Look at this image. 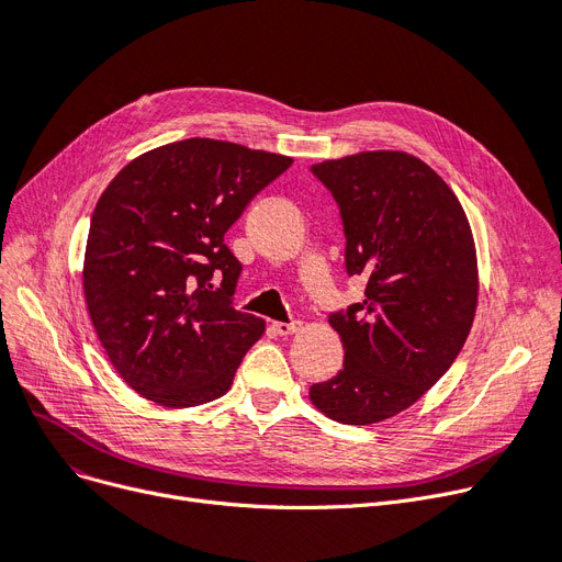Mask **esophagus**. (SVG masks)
Returning a JSON list of instances; mask_svg holds the SVG:
<instances>
[{
    "label": "esophagus",
    "instance_id": "1",
    "mask_svg": "<svg viewBox=\"0 0 562 562\" xmlns=\"http://www.w3.org/2000/svg\"><path fill=\"white\" fill-rule=\"evenodd\" d=\"M273 330L278 335H294L301 330V322H273Z\"/></svg>",
    "mask_w": 562,
    "mask_h": 562
}]
</instances>
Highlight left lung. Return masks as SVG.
Segmentation results:
<instances>
[{
	"label": "left lung",
	"mask_w": 562,
	"mask_h": 562,
	"mask_svg": "<svg viewBox=\"0 0 562 562\" xmlns=\"http://www.w3.org/2000/svg\"><path fill=\"white\" fill-rule=\"evenodd\" d=\"M335 198L347 273L364 299L333 312L345 368L314 383L330 420L374 425L416 404L467 341L477 307V259L457 194L420 158L362 151L312 165Z\"/></svg>",
	"instance_id": "8db88e82"
}]
</instances>
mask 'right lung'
Segmentation results:
<instances>
[{"label":"right lung","instance_id":"1","mask_svg":"<svg viewBox=\"0 0 562 562\" xmlns=\"http://www.w3.org/2000/svg\"><path fill=\"white\" fill-rule=\"evenodd\" d=\"M291 162L190 137L131 160L101 194L87 238L85 301L114 370L144 400L188 408L232 387L266 324L232 305L240 261L225 234Z\"/></svg>","mask_w":562,"mask_h":562}]
</instances>
